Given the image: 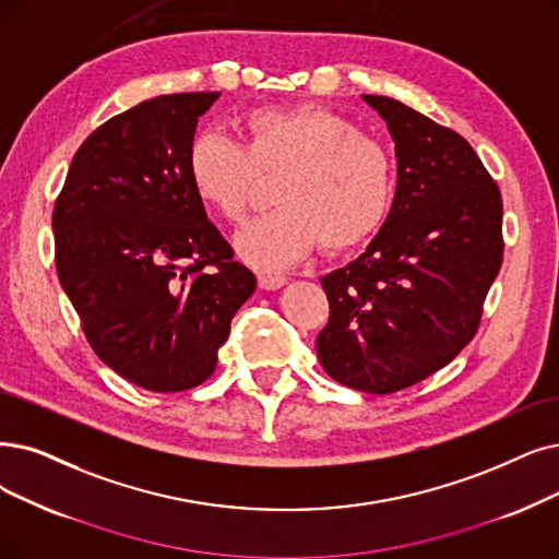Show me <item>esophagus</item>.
<instances>
[{"label":"esophagus","mask_w":559,"mask_h":559,"mask_svg":"<svg viewBox=\"0 0 559 559\" xmlns=\"http://www.w3.org/2000/svg\"><path fill=\"white\" fill-rule=\"evenodd\" d=\"M286 284L284 275H273V273H259V286L265 288V292H277Z\"/></svg>","instance_id":"1"}]
</instances>
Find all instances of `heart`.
Segmentation results:
<instances>
[{"mask_svg": "<svg viewBox=\"0 0 559 559\" xmlns=\"http://www.w3.org/2000/svg\"><path fill=\"white\" fill-rule=\"evenodd\" d=\"M242 146L202 132L188 151L192 190L217 217L238 225L265 181L275 213L236 236L238 254L257 267H286L321 242L346 252L369 240L396 192L392 153L350 119L321 105L259 107L240 119Z\"/></svg>", "mask_w": 559, "mask_h": 559, "instance_id": "heart-1", "label": "heart"}]
</instances>
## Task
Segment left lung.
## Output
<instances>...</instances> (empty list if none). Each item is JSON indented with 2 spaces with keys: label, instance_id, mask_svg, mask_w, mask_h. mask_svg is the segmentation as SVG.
Segmentation results:
<instances>
[{
  "label": "left lung",
  "instance_id": "8db88e82",
  "mask_svg": "<svg viewBox=\"0 0 559 559\" xmlns=\"http://www.w3.org/2000/svg\"><path fill=\"white\" fill-rule=\"evenodd\" d=\"M390 128L396 192L365 254L321 280L330 319L317 337L334 381L392 394L471 344L498 277L502 197L475 148L388 96H365Z\"/></svg>",
  "mask_w": 559,
  "mask_h": 559
}]
</instances>
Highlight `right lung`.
<instances>
[{
    "label": "right lung",
    "instance_id": "1",
    "mask_svg": "<svg viewBox=\"0 0 559 559\" xmlns=\"http://www.w3.org/2000/svg\"><path fill=\"white\" fill-rule=\"evenodd\" d=\"M217 92L169 94L88 135L55 202V263L84 337L126 381L183 392L215 371L257 277L206 217L188 174Z\"/></svg>",
    "mask_w": 559,
    "mask_h": 559
}]
</instances>
